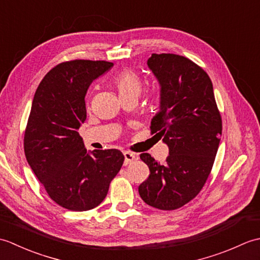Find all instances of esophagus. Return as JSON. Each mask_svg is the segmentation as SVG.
<instances>
[{
	"label": "esophagus",
	"mask_w": 260,
	"mask_h": 260,
	"mask_svg": "<svg viewBox=\"0 0 260 260\" xmlns=\"http://www.w3.org/2000/svg\"><path fill=\"white\" fill-rule=\"evenodd\" d=\"M123 154H124V157H125L124 165H128V164H131L133 161H135V159H137V156L135 155L134 153H132V152L124 151Z\"/></svg>",
	"instance_id": "esophagus-1"
}]
</instances>
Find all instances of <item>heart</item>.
<instances>
[{"label": "heart", "instance_id": "heart-1", "mask_svg": "<svg viewBox=\"0 0 260 260\" xmlns=\"http://www.w3.org/2000/svg\"><path fill=\"white\" fill-rule=\"evenodd\" d=\"M114 85L117 89L120 99L124 98H136L140 95L142 84L140 77L133 70L124 69L116 75ZM148 97L154 96V91L147 92Z\"/></svg>", "mask_w": 260, "mask_h": 260}]
</instances>
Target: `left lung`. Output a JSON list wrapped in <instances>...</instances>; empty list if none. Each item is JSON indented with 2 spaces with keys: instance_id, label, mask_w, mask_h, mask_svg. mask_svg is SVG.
<instances>
[{
  "instance_id": "obj_1",
  "label": "left lung",
  "mask_w": 260,
  "mask_h": 260,
  "mask_svg": "<svg viewBox=\"0 0 260 260\" xmlns=\"http://www.w3.org/2000/svg\"><path fill=\"white\" fill-rule=\"evenodd\" d=\"M147 64L161 85V110L151 133L169 146L164 164L141 154L150 175L139 186L148 206L175 210L193 200L211 172L220 136L221 115L212 82L200 66L174 53H153Z\"/></svg>"
}]
</instances>
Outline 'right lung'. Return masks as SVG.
I'll list each match as a JSON object with an SVG mask.
<instances>
[{
  "label": "right lung",
  "instance_id": "obj_1",
  "mask_svg": "<svg viewBox=\"0 0 260 260\" xmlns=\"http://www.w3.org/2000/svg\"><path fill=\"white\" fill-rule=\"evenodd\" d=\"M112 67L104 60L61 62L33 97L23 141L26 161L51 200L71 211L99 206L124 162L115 148L88 153L78 133L87 117L88 88Z\"/></svg>",
  "mask_w": 260,
  "mask_h": 260
}]
</instances>
